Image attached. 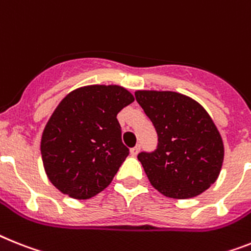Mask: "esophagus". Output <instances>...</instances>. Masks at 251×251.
I'll use <instances>...</instances> for the list:
<instances>
[{"mask_svg": "<svg viewBox=\"0 0 251 251\" xmlns=\"http://www.w3.org/2000/svg\"><path fill=\"white\" fill-rule=\"evenodd\" d=\"M139 151H140V144H138L136 147H134V148L130 149V153H131L132 157H135L136 154H138Z\"/></svg>", "mask_w": 251, "mask_h": 251, "instance_id": "34e87169", "label": "esophagus"}]
</instances>
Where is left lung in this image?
<instances>
[{"label": "left lung", "instance_id": "obj_1", "mask_svg": "<svg viewBox=\"0 0 251 251\" xmlns=\"http://www.w3.org/2000/svg\"><path fill=\"white\" fill-rule=\"evenodd\" d=\"M135 98L158 135L155 151L138 154L151 184L175 199L207 190L218 177L225 155L221 134L207 111L176 92L138 90Z\"/></svg>", "mask_w": 251, "mask_h": 251}]
</instances>
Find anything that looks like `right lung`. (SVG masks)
Returning a JSON list of instances; mask_svg holds the SVG:
<instances>
[{
    "label": "right lung",
    "mask_w": 251,
    "mask_h": 251,
    "mask_svg": "<svg viewBox=\"0 0 251 251\" xmlns=\"http://www.w3.org/2000/svg\"><path fill=\"white\" fill-rule=\"evenodd\" d=\"M132 102L119 85L83 86L61 100L41 142L46 174L61 193L89 199L111 184L129 155L117 113Z\"/></svg>",
    "instance_id": "right-lung-1"
}]
</instances>
